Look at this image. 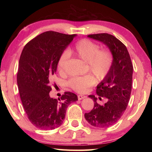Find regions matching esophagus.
Wrapping results in <instances>:
<instances>
[{"label": "esophagus", "instance_id": "1", "mask_svg": "<svg viewBox=\"0 0 152 152\" xmlns=\"http://www.w3.org/2000/svg\"><path fill=\"white\" fill-rule=\"evenodd\" d=\"M86 97V96H83V95H78V100H82L83 99H85Z\"/></svg>", "mask_w": 152, "mask_h": 152}]
</instances>
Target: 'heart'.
Here are the masks:
<instances>
[{"instance_id": "1", "label": "heart", "mask_w": 152, "mask_h": 152, "mask_svg": "<svg viewBox=\"0 0 152 152\" xmlns=\"http://www.w3.org/2000/svg\"><path fill=\"white\" fill-rule=\"evenodd\" d=\"M69 53H74L87 62L88 70L94 76L91 75L76 76L69 80L68 86L78 93H84L95 84L96 81L104 80L109 74L112 68L114 57L109 49H100L99 45L88 39H82L76 43L72 49L68 51H64L59 56L57 70L63 74ZM96 80H95V79Z\"/></svg>"}]
</instances>
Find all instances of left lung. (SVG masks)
<instances>
[{
    "mask_svg": "<svg viewBox=\"0 0 152 152\" xmlns=\"http://www.w3.org/2000/svg\"><path fill=\"white\" fill-rule=\"evenodd\" d=\"M88 37L104 43L114 57L109 74L96 90L99 99L106 98L107 102L100 105L94 95H89L94 102V108L84 115L86 120L94 127H108L116 123L127 109L132 92L133 67L126 46L115 36L97 33Z\"/></svg>",
    "mask_w": 152,
    "mask_h": 152,
    "instance_id": "8db88e82",
    "label": "left lung"
}]
</instances>
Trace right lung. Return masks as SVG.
Returning a JSON list of instances; mask_svg holds the SVG:
<instances>
[{
    "label": "right lung",
    "mask_w": 152,
    "mask_h": 152,
    "mask_svg": "<svg viewBox=\"0 0 152 152\" xmlns=\"http://www.w3.org/2000/svg\"><path fill=\"white\" fill-rule=\"evenodd\" d=\"M75 36L44 32L28 42L20 56L17 73L20 98L30 122L41 129L60 127L67 107L78 100L76 94L70 92H65L58 99L49 94L59 56Z\"/></svg>",
    "instance_id": "obj_1"
}]
</instances>
